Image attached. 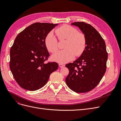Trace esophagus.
<instances>
[{
	"label": "esophagus",
	"mask_w": 121,
	"mask_h": 121,
	"mask_svg": "<svg viewBox=\"0 0 121 121\" xmlns=\"http://www.w3.org/2000/svg\"><path fill=\"white\" fill-rule=\"evenodd\" d=\"M58 65H59V67L60 68H63L65 66V65H63V64H58Z\"/></svg>",
	"instance_id": "1"
}]
</instances>
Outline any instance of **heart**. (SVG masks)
I'll return each instance as SVG.
<instances>
[{
  "label": "heart",
  "mask_w": 121,
  "mask_h": 121,
  "mask_svg": "<svg viewBox=\"0 0 121 121\" xmlns=\"http://www.w3.org/2000/svg\"><path fill=\"white\" fill-rule=\"evenodd\" d=\"M56 33L60 40H66L64 46L65 49L52 56V59L60 63H66L74 59L75 56H80L85 52L87 40L85 34L79 32L77 28L70 25H64L57 28ZM47 49L52 53L59 49L57 38L52 32L47 34L45 39Z\"/></svg>",
  "instance_id": "1"
}]
</instances>
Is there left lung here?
<instances>
[{
	"label": "left lung",
	"instance_id": "1",
	"mask_svg": "<svg viewBox=\"0 0 121 121\" xmlns=\"http://www.w3.org/2000/svg\"><path fill=\"white\" fill-rule=\"evenodd\" d=\"M71 25L78 27L85 34L87 46L85 52L77 60L65 65L69 70L65 82L69 88L77 93L87 92L98 85L105 73L108 57L105 43L90 24L77 22Z\"/></svg>",
	"mask_w": 121,
	"mask_h": 121
}]
</instances>
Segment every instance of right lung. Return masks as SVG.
Listing matches in <instances>:
<instances>
[{"mask_svg":"<svg viewBox=\"0 0 121 121\" xmlns=\"http://www.w3.org/2000/svg\"><path fill=\"white\" fill-rule=\"evenodd\" d=\"M57 25L35 23L16 37L10 50L9 67L14 79L23 88L39 89L58 69L56 62H45L49 53L45 44L46 35Z\"/></svg>","mask_w":121,"mask_h":121,"instance_id":"1","label":"right lung"}]
</instances>
